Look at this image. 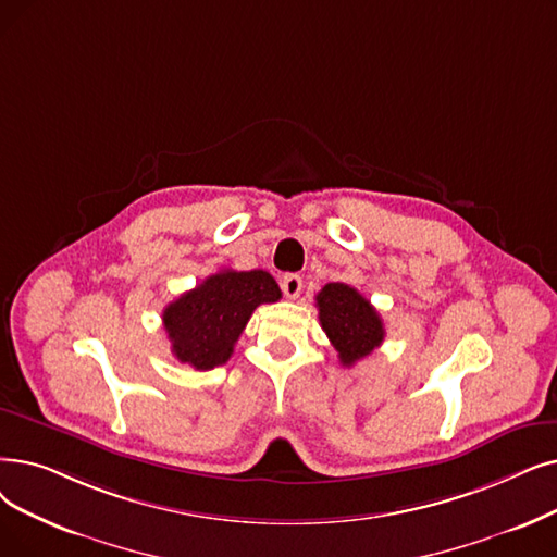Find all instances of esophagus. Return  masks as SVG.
I'll list each match as a JSON object with an SVG mask.
<instances>
[{
    "mask_svg": "<svg viewBox=\"0 0 557 557\" xmlns=\"http://www.w3.org/2000/svg\"><path fill=\"white\" fill-rule=\"evenodd\" d=\"M282 292H284L286 298L296 300V298L300 296V292H302V277L296 275V273L284 275V277H282Z\"/></svg>",
    "mask_w": 557,
    "mask_h": 557,
    "instance_id": "obj_1",
    "label": "esophagus"
}]
</instances>
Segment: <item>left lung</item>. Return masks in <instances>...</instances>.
Returning <instances> with one entry per match:
<instances>
[{"instance_id": "1", "label": "left lung", "mask_w": 557, "mask_h": 557, "mask_svg": "<svg viewBox=\"0 0 557 557\" xmlns=\"http://www.w3.org/2000/svg\"><path fill=\"white\" fill-rule=\"evenodd\" d=\"M317 307L319 321L344 367H352L384 342L380 313L357 288L330 282L319 292Z\"/></svg>"}]
</instances>
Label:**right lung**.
Returning <instances> with one entry per match:
<instances>
[{"instance_id":"right-lung-1","label":"right lung","mask_w":557,"mask_h":557,"mask_svg":"<svg viewBox=\"0 0 557 557\" xmlns=\"http://www.w3.org/2000/svg\"><path fill=\"white\" fill-rule=\"evenodd\" d=\"M280 298L277 282L265 271L225 269L209 275L163 309L173 355L196 371L225 364L252 311Z\"/></svg>"}]
</instances>
